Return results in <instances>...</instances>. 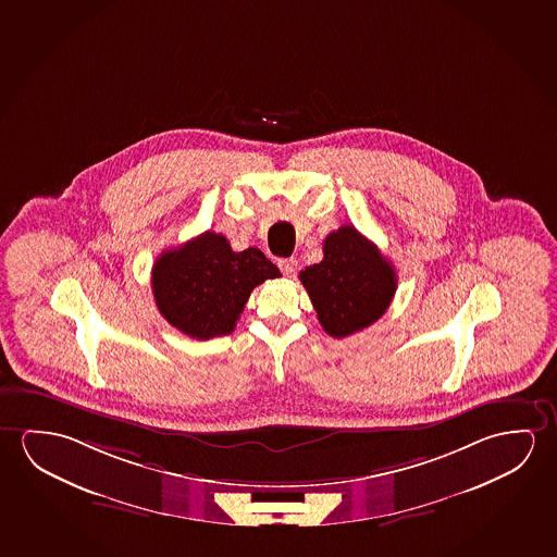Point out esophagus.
<instances>
[{
    "label": "esophagus",
    "mask_w": 557,
    "mask_h": 557,
    "mask_svg": "<svg viewBox=\"0 0 557 557\" xmlns=\"http://www.w3.org/2000/svg\"><path fill=\"white\" fill-rule=\"evenodd\" d=\"M280 270H282L285 277H295L297 275V260L295 258L280 260Z\"/></svg>",
    "instance_id": "34e87169"
}]
</instances>
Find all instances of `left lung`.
Listing matches in <instances>:
<instances>
[{
    "label": "left lung",
    "instance_id": "obj_1",
    "mask_svg": "<svg viewBox=\"0 0 557 557\" xmlns=\"http://www.w3.org/2000/svg\"><path fill=\"white\" fill-rule=\"evenodd\" d=\"M324 332L347 337L382 318L397 289L392 262L352 225L324 240V258L299 274Z\"/></svg>",
    "mask_w": 557,
    "mask_h": 557
}]
</instances>
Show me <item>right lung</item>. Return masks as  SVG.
I'll return each mask as SVG.
<instances>
[{"label": "right lung", "instance_id": "1", "mask_svg": "<svg viewBox=\"0 0 557 557\" xmlns=\"http://www.w3.org/2000/svg\"><path fill=\"white\" fill-rule=\"evenodd\" d=\"M280 275L262 250L235 252L222 233L206 232L158 257L152 293L173 327L205 342L232 334L252 289Z\"/></svg>", "mask_w": 557, "mask_h": 557}]
</instances>
